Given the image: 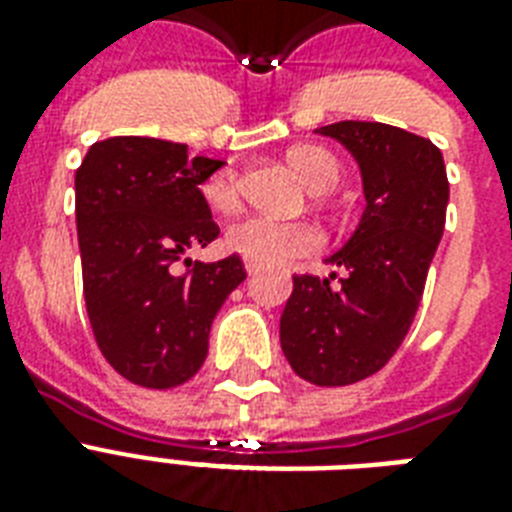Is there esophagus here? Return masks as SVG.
I'll list each match as a JSON object with an SVG mask.
<instances>
[{
  "label": "esophagus",
  "mask_w": 512,
  "mask_h": 512,
  "mask_svg": "<svg viewBox=\"0 0 512 512\" xmlns=\"http://www.w3.org/2000/svg\"><path fill=\"white\" fill-rule=\"evenodd\" d=\"M244 268H247L249 276H255V273H260V265L252 263V260H244Z\"/></svg>",
  "instance_id": "1"
}]
</instances>
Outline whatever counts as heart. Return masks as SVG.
<instances>
[{
	"label": "heart",
	"instance_id": "obj_1",
	"mask_svg": "<svg viewBox=\"0 0 512 512\" xmlns=\"http://www.w3.org/2000/svg\"><path fill=\"white\" fill-rule=\"evenodd\" d=\"M289 164L311 191H329L340 177V164L319 146H297L289 151ZM204 201L215 212H233L241 201L236 172H217L201 185ZM225 247L244 260L260 265H284L308 257L324 247V231L311 220H276L249 215L225 231Z\"/></svg>",
	"mask_w": 512,
	"mask_h": 512
}]
</instances>
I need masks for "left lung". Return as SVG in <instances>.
<instances>
[{
  "label": "left lung",
  "mask_w": 512,
  "mask_h": 512,
  "mask_svg": "<svg viewBox=\"0 0 512 512\" xmlns=\"http://www.w3.org/2000/svg\"><path fill=\"white\" fill-rule=\"evenodd\" d=\"M316 132L353 154L366 207L348 244L327 257L342 276L292 279L281 350L297 377L340 388L380 372L412 327L444 236L449 180L441 151L401 127L337 122Z\"/></svg>",
  "instance_id": "1"
}]
</instances>
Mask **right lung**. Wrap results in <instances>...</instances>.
<instances>
[{"label":"right lung","instance_id":"add662e5","mask_svg":"<svg viewBox=\"0 0 512 512\" xmlns=\"http://www.w3.org/2000/svg\"><path fill=\"white\" fill-rule=\"evenodd\" d=\"M220 167L188 156L183 143L122 135L92 143L76 170L92 335L108 364L140 388H177L199 372L212 319L247 279L239 255L183 260L220 233L199 188Z\"/></svg>","mask_w":512,"mask_h":512}]
</instances>
